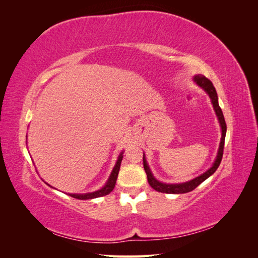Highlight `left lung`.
<instances>
[{
  "label": "left lung",
  "instance_id": "1",
  "mask_svg": "<svg viewBox=\"0 0 258 258\" xmlns=\"http://www.w3.org/2000/svg\"><path fill=\"white\" fill-rule=\"evenodd\" d=\"M192 81L196 83L199 87H201L204 89L208 96L211 99V103L213 105L214 112L217 116L218 122H220L221 126V132H222V137H221V142H220V146H218V151H217V155L215 157V160L213 162V165L210 167V169H208L205 173L200 174L199 176L195 177L190 181H187L184 183H175V184H170V183H162L160 181H158L156 178L152 171L150 169V166L146 161V157L143 153V166H144V170L147 175V181L150 183V185L152 186V188H154L155 190H157L159 192H166V194H185V192H189L191 190H194L198 185H200L202 182H205L208 177H210L212 175L216 169L220 166V163L222 161L223 158V151H224V143H225V137H226V130H227V127H226V122H225V118L223 112L220 107V104H218V98H217V93L216 90L214 88V86L210 80H208L205 75L202 74H197L192 77Z\"/></svg>",
  "mask_w": 258,
  "mask_h": 258
}]
</instances>
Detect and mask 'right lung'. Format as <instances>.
I'll return each instance as SVG.
<instances>
[{"instance_id": "obj_1", "label": "right lung", "mask_w": 258, "mask_h": 258, "mask_svg": "<svg viewBox=\"0 0 258 258\" xmlns=\"http://www.w3.org/2000/svg\"><path fill=\"white\" fill-rule=\"evenodd\" d=\"M122 157H123V151L120 152V154L118 155V158H117V160H116V163H115V166L112 170V172H111L110 176H108L107 181H106L105 185L102 187V188H100L96 191L86 192V194H68L69 196H71V197L76 198V199H80V200H87V199H93V198H98V197H103V196H106V195L110 194L115 187L116 179H117V176H118V172H119V169H120V163H121ZM46 184H47V183H46ZM47 185L50 186L49 184H47Z\"/></svg>"}]
</instances>
